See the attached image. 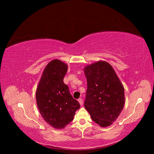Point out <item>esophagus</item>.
Segmentation results:
<instances>
[{"label":"esophagus","mask_w":154,"mask_h":154,"mask_svg":"<svg viewBox=\"0 0 154 154\" xmlns=\"http://www.w3.org/2000/svg\"><path fill=\"white\" fill-rule=\"evenodd\" d=\"M78 101V102H79V103H80V105L81 106H82L83 104V100H82V98H79Z\"/></svg>","instance_id":"esophagus-1"}]
</instances>
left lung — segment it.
I'll return each mask as SVG.
<instances>
[{
    "instance_id": "left-lung-1",
    "label": "left lung",
    "mask_w": 154,
    "mask_h": 154,
    "mask_svg": "<svg viewBox=\"0 0 154 154\" xmlns=\"http://www.w3.org/2000/svg\"><path fill=\"white\" fill-rule=\"evenodd\" d=\"M87 89L84 106L92 119L101 127L111 125L125 104V91L113 67L98 61L84 67Z\"/></svg>"
}]
</instances>
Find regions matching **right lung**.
I'll list each match as a JSON object with an SVG mask.
<instances>
[{
    "label": "right lung",
    "instance_id": "obj_1",
    "mask_svg": "<svg viewBox=\"0 0 154 154\" xmlns=\"http://www.w3.org/2000/svg\"><path fill=\"white\" fill-rule=\"evenodd\" d=\"M67 65L54 59L45 67L36 91V104L44 119L55 129L72 122L80 105L63 83Z\"/></svg>",
    "mask_w": 154,
    "mask_h": 154
}]
</instances>
